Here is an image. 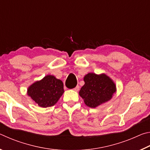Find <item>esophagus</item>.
Returning a JSON list of instances; mask_svg holds the SVG:
<instances>
[{"mask_svg": "<svg viewBox=\"0 0 150 150\" xmlns=\"http://www.w3.org/2000/svg\"><path fill=\"white\" fill-rule=\"evenodd\" d=\"M79 90V85H77V87H75L74 88H73V91H76V92H77V91Z\"/></svg>", "mask_w": 150, "mask_h": 150, "instance_id": "obj_1", "label": "esophagus"}]
</instances>
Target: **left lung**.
Masks as SVG:
<instances>
[{
  "instance_id": "obj_1",
  "label": "left lung",
  "mask_w": 150,
  "mask_h": 150,
  "mask_svg": "<svg viewBox=\"0 0 150 150\" xmlns=\"http://www.w3.org/2000/svg\"><path fill=\"white\" fill-rule=\"evenodd\" d=\"M85 85L79 91V95L86 105L96 108L110 100L116 92V86L105 73H88L83 78Z\"/></svg>"
}]
</instances>
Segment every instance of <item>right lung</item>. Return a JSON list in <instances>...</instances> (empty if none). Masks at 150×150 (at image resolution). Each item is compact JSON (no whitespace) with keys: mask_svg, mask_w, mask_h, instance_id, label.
<instances>
[{"mask_svg":"<svg viewBox=\"0 0 150 150\" xmlns=\"http://www.w3.org/2000/svg\"><path fill=\"white\" fill-rule=\"evenodd\" d=\"M64 93L63 83L54 75H47L35 81L27 89V95L40 107L55 105Z\"/></svg>","mask_w":150,"mask_h":150,"instance_id":"1","label":"right lung"}]
</instances>
